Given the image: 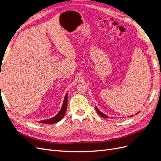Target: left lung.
I'll return each instance as SVG.
<instances>
[{
	"label": "left lung",
	"mask_w": 161,
	"mask_h": 161,
	"mask_svg": "<svg viewBox=\"0 0 161 161\" xmlns=\"http://www.w3.org/2000/svg\"><path fill=\"white\" fill-rule=\"evenodd\" d=\"M95 110H96V111L97 112V113H98L101 117H103V118H109V117H108V115H105V114H104L103 113H102V112L98 109V108H97V106H95ZM138 114H139V112H138V113H137V114H136V115H137ZM133 115H131V116H130V117H132Z\"/></svg>",
	"instance_id": "obj_1"
}]
</instances>
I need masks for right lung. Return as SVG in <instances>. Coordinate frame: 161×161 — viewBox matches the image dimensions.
Returning <instances> with one entry per match:
<instances>
[{"label":"right lung","mask_w":161,"mask_h":161,"mask_svg":"<svg viewBox=\"0 0 161 161\" xmlns=\"http://www.w3.org/2000/svg\"><path fill=\"white\" fill-rule=\"evenodd\" d=\"M67 102H68V92L64 97V101H63L62 108L60 110V111L57 114V115L50 119L42 120L40 121H39V122L42 123V124H52L57 123L59 121H60L65 115L66 111L67 109Z\"/></svg>","instance_id":"1"}]
</instances>
